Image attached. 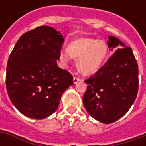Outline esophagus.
I'll list each match as a JSON object with an SVG mask.
<instances>
[{"label": "esophagus", "instance_id": "1", "mask_svg": "<svg viewBox=\"0 0 146 146\" xmlns=\"http://www.w3.org/2000/svg\"><path fill=\"white\" fill-rule=\"evenodd\" d=\"M81 81V80L80 79H79V78H77V77H74L73 78V82H74V84H78L79 82Z\"/></svg>", "mask_w": 146, "mask_h": 146}]
</instances>
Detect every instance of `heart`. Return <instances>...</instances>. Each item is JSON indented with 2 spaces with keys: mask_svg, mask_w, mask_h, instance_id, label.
<instances>
[{
  "mask_svg": "<svg viewBox=\"0 0 146 146\" xmlns=\"http://www.w3.org/2000/svg\"><path fill=\"white\" fill-rule=\"evenodd\" d=\"M108 52V46L104 40L83 37L71 41L67 48H62L59 58L64 64L72 58H77L78 70L84 75H92L102 67Z\"/></svg>",
  "mask_w": 146,
  "mask_h": 146,
  "instance_id": "heart-1",
  "label": "heart"
}]
</instances>
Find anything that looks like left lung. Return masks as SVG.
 <instances>
[{
  "label": "left lung",
  "mask_w": 146,
  "mask_h": 146,
  "mask_svg": "<svg viewBox=\"0 0 146 146\" xmlns=\"http://www.w3.org/2000/svg\"><path fill=\"white\" fill-rule=\"evenodd\" d=\"M108 48L115 53L107 62L85 80L83 103L93 119L109 124L129 110L138 91V65L132 48L118 38L108 36Z\"/></svg>",
  "instance_id": "obj_1"
}]
</instances>
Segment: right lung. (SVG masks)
I'll list each match as a JSON object with an SVG mask.
<instances>
[{"instance_id":"1","label":"right lung","mask_w":146,"mask_h":146,"mask_svg":"<svg viewBox=\"0 0 146 146\" xmlns=\"http://www.w3.org/2000/svg\"><path fill=\"white\" fill-rule=\"evenodd\" d=\"M60 31L41 26L26 32L11 52L6 68V89L16 109L27 117L43 119L58 107L73 77L57 61L64 43Z\"/></svg>"}]
</instances>
